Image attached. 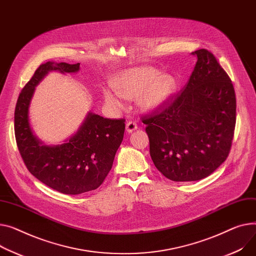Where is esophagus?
I'll return each mask as SVG.
<instances>
[{
	"mask_svg": "<svg viewBox=\"0 0 256 256\" xmlns=\"http://www.w3.org/2000/svg\"><path fill=\"white\" fill-rule=\"evenodd\" d=\"M126 128L128 132H134V130H136L138 128V126H137V124H136L134 122H128L126 124Z\"/></svg>",
	"mask_w": 256,
	"mask_h": 256,
	"instance_id": "1",
	"label": "esophagus"
}]
</instances>
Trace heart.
I'll list each match as a JSON object with an SVG mask.
<instances>
[{"label":"heart","instance_id":"heart-1","mask_svg":"<svg viewBox=\"0 0 256 256\" xmlns=\"http://www.w3.org/2000/svg\"><path fill=\"white\" fill-rule=\"evenodd\" d=\"M114 88L103 90L108 105L122 108L124 98H132L141 96V105L145 109H154L174 94L176 80L171 75H160L154 68L140 66L118 75L114 80Z\"/></svg>","mask_w":256,"mask_h":256}]
</instances>
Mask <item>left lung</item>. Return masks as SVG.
Masks as SVG:
<instances>
[{"label": "left lung", "mask_w": 256, "mask_h": 256, "mask_svg": "<svg viewBox=\"0 0 256 256\" xmlns=\"http://www.w3.org/2000/svg\"><path fill=\"white\" fill-rule=\"evenodd\" d=\"M184 90L142 115L150 156L176 182L211 175L228 156L236 126V94L228 73L211 51L200 49Z\"/></svg>", "instance_id": "8db88e82"}]
</instances>
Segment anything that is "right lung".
<instances>
[{
    "instance_id": "obj_1",
    "label": "right lung",
    "mask_w": 256,
    "mask_h": 256,
    "mask_svg": "<svg viewBox=\"0 0 256 256\" xmlns=\"http://www.w3.org/2000/svg\"><path fill=\"white\" fill-rule=\"evenodd\" d=\"M79 66L52 62L40 64L20 92L14 113L16 144L28 172L64 194H80L100 186L112 168L126 130L124 118L90 113L77 134L62 145H41L32 134L28 113L36 85L49 71L74 73Z\"/></svg>"
}]
</instances>
